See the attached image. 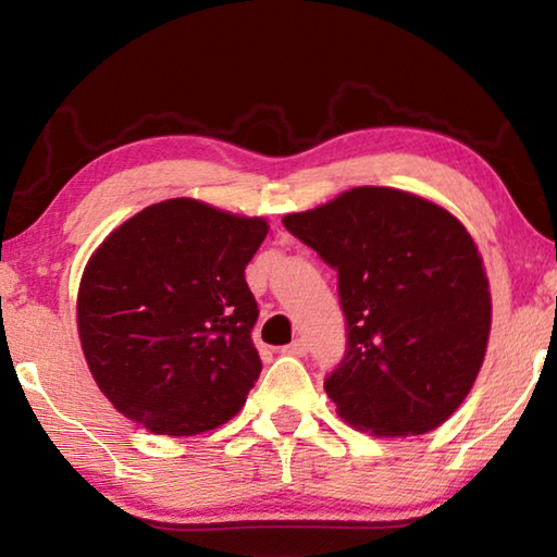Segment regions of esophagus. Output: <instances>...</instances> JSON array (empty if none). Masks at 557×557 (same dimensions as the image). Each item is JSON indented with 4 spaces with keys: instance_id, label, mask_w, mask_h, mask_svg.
Wrapping results in <instances>:
<instances>
[{
    "instance_id": "34e87169",
    "label": "esophagus",
    "mask_w": 557,
    "mask_h": 557,
    "mask_svg": "<svg viewBox=\"0 0 557 557\" xmlns=\"http://www.w3.org/2000/svg\"><path fill=\"white\" fill-rule=\"evenodd\" d=\"M282 354H287V356H305L307 354V344L301 342V338H295V342H292V344L282 346Z\"/></svg>"
}]
</instances>
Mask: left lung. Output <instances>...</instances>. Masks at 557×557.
<instances>
[{"mask_svg": "<svg viewBox=\"0 0 557 557\" xmlns=\"http://www.w3.org/2000/svg\"><path fill=\"white\" fill-rule=\"evenodd\" d=\"M285 228L338 272L344 361L324 381L338 418L375 437L425 435L482 369L492 292L465 225L440 203L356 186Z\"/></svg>", "mask_w": 557, "mask_h": 557, "instance_id": "8db88e82", "label": "left lung"}]
</instances>
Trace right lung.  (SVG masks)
Wrapping results in <instances>:
<instances>
[{
	"instance_id": "right-lung-1",
	"label": "right lung",
	"mask_w": 557,
	"mask_h": 557,
	"mask_svg": "<svg viewBox=\"0 0 557 557\" xmlns=\"http://www.w3.org/2000/svg\"><path fill=\"white\" fill-rule=\"evenodd\" d=\"M270 225L196 199L147 206L92 252L78 336L98 388L154 435L221 428L262 371L245 265Z\"/></svg>"
}]
</instances>
